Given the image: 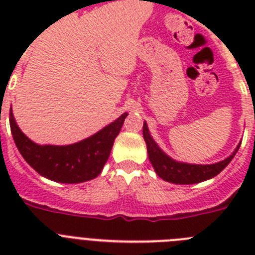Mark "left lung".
<instances>
[{"label":"left lung","mask_w":255,"mask_h":255,"mask_svg":"<svg viewBox=\"0 0 255 255\" xmlns=\"http://www.w3.org/2000/svg\"><path fill=\"white\" fill-rule=\"evenodd\" d=\"M143 138L147 144L148 157L154 168L155 173L161 177L162 180L172 184H180V185H190V184H197V182L206 181L217 176L221 171L226 167L231 162V159L235 157L236 152L240 148V144L235 148L231 154L225 158L224 161H220L217 163L212 164H193L185 163V162H179L171 158L155 143L154 139L150 136V132L148 130L147 123L143 124Z\"/></svg>","instance_id":"8db88e82"}]
</instances>
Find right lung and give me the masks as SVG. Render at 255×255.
<instances>
[{
    "label": "right lung",
    "mask_w": 255,
    "mask_h": 255,
    "mask_svg": "<svg viewBox=\"0 0 255 255\" xmlns=\"http://www.w3.org/2000/svg\"><path fill=\"white\" fill-rule=\"evenodd\" d=\"M128 112L89 138L70 145H39L20 130L10 108L11 134L22 158L46 179L64 184L89 181L102 172Z\"/></svg>",
    "instance_id": "obj_1"
}]
</instances>
